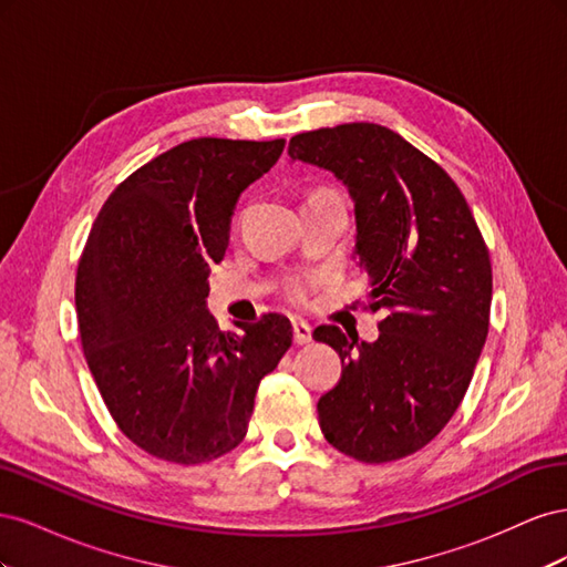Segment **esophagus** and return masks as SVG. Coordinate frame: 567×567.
Returning <instances> with one entry per match:
<instances>
[{
  "label": "esophagus",
  "instance_id": "1",
  "mask_svg": "<svg viewBox=\"0 0 567 567\" xmlns=\"http://www.w3.org/2000/svg\"><path fill=\"white\" fill-rule=\"evenodd\" d=\"M312 340V326L302 321V319H293V342L296 346H307Z\"/></svg>",
  "mask_w": 567,
  "mask_h": 567
}]
</instances>
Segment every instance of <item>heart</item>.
<instances>
[{
    "label": "heart",
    "instance_id": "b5f03b06",
    "mask_svg": "<svg viewBox=\"0 0 567 567\" xmlns=\"http://www.w3.org/2000/svg\"><path fill=\"white\" fill-rule=\"evenodd\" d=\"M317 194H326V192H317ZM284 290H286V298H288L290 302L302 305V302H307V298H310L312 279H310V277H290V279L284 284Z\"/></svg>",
    "mask_w": 567,
    "mask_h": 567
}]
</instances>
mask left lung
Segmentation results:
<instances>
[{"label":"left lung","instance_id":"left-lung-1","mask_svg":"<svg viewBox=\"0 0 567 567\" xmlns=\"http://www.w3.org/2000/svg\"><path fill=\"white\" fill-rule=\"evenodd\" d=\"M288 156L329 169L354 203V255L369 274L373 342L319 326L342 373L317 404L323 437L364 463L423 450L466 394L489 331L485 238L444 169L398 132L348 123L296 134Z\"/></svg>","mask_w":567,"mask_h":567}]
</instances>
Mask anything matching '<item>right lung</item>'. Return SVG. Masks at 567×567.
Segmentation results:
<instances>
[{
  "mask_svg": "<svg viewBox=\"0 0 567 567\" xmlns=\"http://www.w3.org/2000/svg\"><path fill=\"white\" fill-rule=\"evenodd\" d=\"M284 146L184 142L117 184L94 221L75 279L82 350L113 421L151 456L194 466L238 447L293 342L281 315L231 333L205 310L236 200Z\"/></svg>",
  "mask_w": 567,
  "mask_h": 567,
  "instance_id": "1",
  "label": "right lung"
}]
</instances>
